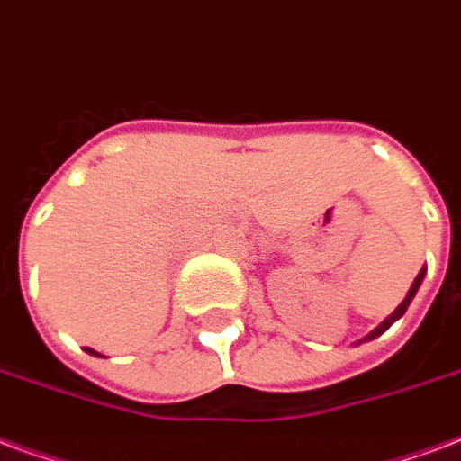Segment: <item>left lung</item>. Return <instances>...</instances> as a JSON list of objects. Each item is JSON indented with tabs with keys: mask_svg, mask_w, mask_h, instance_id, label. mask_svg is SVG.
Listing matches in <instances>:
<instances>
[{
	"mask_svg": "<svg viewBox=\"0 0 461 461\" xmlns=\"http://www.w3.org/2000/svg\"><path fill=\"white\" fill-rule=\"evenodd\" d=\"M423 276H425V269H420V275L415 276V282L411 284V289H408V294H406V299H403V303H401L399 309L393 311V313H391V316L386 318V321H384L382 325H379V328H375V330H372V333L366 335V340H372V338H376V335H382L384 330H389V325L393 323V321H399V318L403 316V313H406L408 303H411V301H413L415 292H418V286H420V282H423Z\"/></svg>",
	"mask_w": 461,
	"mask_h": 461,
	"instance_id": "left-lung-1",
	"label": "left lung"
}]
</instances>
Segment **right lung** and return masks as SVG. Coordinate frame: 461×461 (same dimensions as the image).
Returning <instances> with one entry per match:
<instances>
[{
    "label": "right lung",
    "instance_id": "add662e5",
    "mask_svg": "<svg viewBox=\"0 0 461 461\" xmlns=\"http://www.w3.org/2000/svg\"><path fill=\"white\" fill-rule=\"evenodd\" d=\"M86 352H89V355H96V352H95V349H89V348H86Z\"/></svg>",
    "mask_w": 461,
    "mask_h": 461
}]
</instances>
